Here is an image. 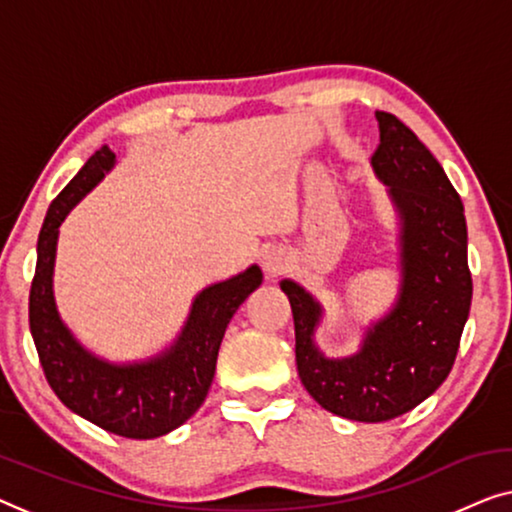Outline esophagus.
<instances>
[{"mask_svg":"<svg viewBox=\"0 0 512 512\" xmlns=\"http://www.w3.org/2000/svg\"><path fill=\"white\" fill-rule=\"evenodd\" d=\"M286 265H288V256L281 249H272L263 256V270L270 279L279 277V274L286 270Z\"/></svg>","mask_w":512,"mask_h":512,"instance_id":"1","label":"esophagus"}]
</instances>
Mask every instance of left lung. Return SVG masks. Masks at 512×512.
Here are the masks:
<instances>
[{"mask_svg": "<svg viewBox=\"0 0 512 512\" xmlns=\"http://www.w3.org/2000/svg\"><path fill=\"white\" fill-rule=\"evenodd\" d=\"M381 143L372 166L399 214L402 284L395 305L348 358H325L314 342L323 307L300 284L281 281L295 323L300 381L325 411L385 422L416 409L448 379L469 318L473 281L459 194L434 154L395 115L376 110Z\"/></svg>", "mask_w": 512, "mask_h": 512, "instance_id": "left-lung-1", "label": "left lung"}]
</instances>
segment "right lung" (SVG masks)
Here are the masks:
<instances>
[{
    "label": "right lung",
    "mask_w": 512,
    "mask_h": 512,
    "mask_svg": "<svg viewBox=\"0 0 512 512\" xmlns=\"http://www.w3.org/2000/svg\"><path fill=\"white\" fill-rule=\"evenodd\" d=\"M115 166L108 145L96 150L48 207L36 244L29 330L43 374L66 409L127 439H157L187 422L205 402L231 318L263 281L258 265L203 288L173 344L154 358L115 365L87 351L59 318L53 270L59 226Z\"/></svg>",
    "instance_id": "right-lung-1"
}]
</instances>
